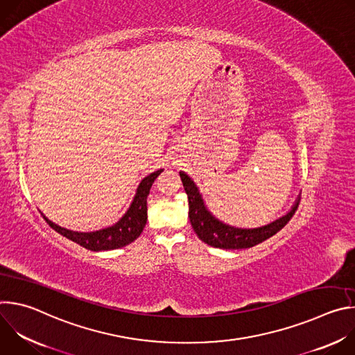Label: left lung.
<instances>
[{
  "label": "left lung",
  "instance_id": "obj_1",
  "mask_svg": "<svg viewBox=\"0 0 355 355\" xmlns=\"http://www.w3.org/2000/svg\"><path fill=\"white\" fill-rule=\"evenodd\" d=\"M180 177L182 181L184 189L188 195V202H189L188 216H189V222L192 225L193 232L208 245L223 248V250L248 248L259 243H263L264 240L270 239L277 232H279L289 222V219L293 216L299 205V196H297L291 209L281 218L260 227H252V229L236 227L219 220L208 209L204 198H202V193L199 192V188L187 173L180 171Z\"/></svg>",
  "mask_w": 355,
  "mask_h": 355
}]
</instances>
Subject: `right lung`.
<instances>
[{
    "mask_svg": "<svg viewBox=\"0 0 355 355\" xmlns=\"http://www.w3.org/2000/svg\"><path fill=\"white\" fill-rule=\"evenodd\" d=\"M163 173V170H157L155 173L148 174L144 177L137 189L136 193L130 202L128 211L123 214V216L114 223L112 226H107L99 230L92 232H76L66 227H62L52 220H49L43 214V219L47 222V225L55 229L62 236L73 240L74 243L85 247L91 251H107V250H116L121 247H125L135 241L140 233L143 232L146 222H147V196L150 193V188L153 185L155 180Z\"/></svg>",
    "mask_w": 355,
    "mask_h": 355,
    "instance_id": "right-lung-1",
    "label": "right lung"
}]
</instances>
